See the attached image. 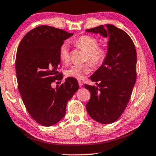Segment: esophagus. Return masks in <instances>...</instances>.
<instances>
[{"label":"esophagus","mask_w":156,"mask_h":156,"mask_svg":"<svg viewBox=\"0 0 156 156\" xmlns=\"http://www.w3.org/2000/svg\"><path fill=\"white\" fill-rule=\"evenodd\" d=\"M78 83H79V86H80V87H81V86H83V82H82V81H78Z\"/></svg>","instance_id":"34e87169"}]
</instances>
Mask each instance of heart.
<instances>
[{
	"instance_id": "1",
	"label": "heart",
	"mask_w": 156,
	"mask_h": 156,
	"mask_svg": "<svg viewBox=\"0 0 156 156\" xmlns=\"http://www.w3.org/2000/svg\"><path fill=\"white\" fill-rule=\"evenodd\" d=\"M75 44L80 49L87 53L86 59L93 66H98L104 62L107 52L102 47H98V42L95 38L89 35H82L75 41ZM59 57L63 63H68L70 60V52L68 45L66 43L61 44L59 49ZM91 71V66L89 63L82 65H74L66 71V75L68 77L78 80H83Z\"/></svg>"
}]
</instances>
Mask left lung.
<instances>
[{
	"label": "left lung",
	"mask_w": 156,
	"mask_h": 156,
	"mask_svg": "<svg viewBox=\"0 0 156 156\" xmlns=\"http://www.w3.org/2000/svg\"><path fill=\"white\" fill-rule=\"evenodd\" d=\"M86 31L109 37L106 58L90 76L97 86H84L90 93L86 105L89 116L100 123L110 124L123 114L135 84V46L125 31L114 25H101Z\"/></svg>",
	"instance_id": "1"
}]
</instances>
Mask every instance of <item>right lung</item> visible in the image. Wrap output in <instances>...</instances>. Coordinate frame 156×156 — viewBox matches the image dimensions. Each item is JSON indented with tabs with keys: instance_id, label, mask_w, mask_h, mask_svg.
Returning <instances> with one entry per match:
<instances>
[{
	"instance_id": "right-lung-1",
	"label": "right lung",
	"mask_w": 156,
	"mask_h": 156,
	"mask_svg": "<svg viewBox=\"0 0 156 156\" xmlns=\"http://www.w3.org/2000/svg\"><path fill=\"white\" fill-rule=\"evenodd\" d=\"M73 33L49 26H40L26 33L16 51L15 69L18 88L26 109L40 125L51 126L63 118L66 105L79 89L76 79L68 77L64 83L58 72L59 49Z\"/></svg>"
}]
</instances>
